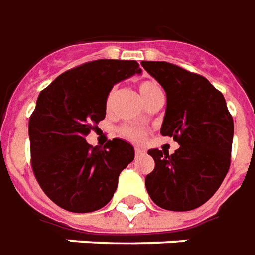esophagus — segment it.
<instances>
[{
	"mask_svg": "<svg viewBox=\"0 0 255 255\" xmlns=\"http://www.w3.org/2000/svg\"><path fill=\"white\" fill-rule=\"evenodd\" d=\"M134 152H136V156H141V155H144V153H145V151H144L142 148L136 147L134 148Z\"/></svg>",
	"mask_w": 255,
	"mask_h": 255,
	"instance_id": "esophagus-1",
	"label": "esophagus"
}]
</instances>
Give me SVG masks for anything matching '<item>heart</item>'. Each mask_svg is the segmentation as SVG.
I'll list each match as a JSON object with an SVG mask.
<instances>
[{"label":"heart","instance_id":"b5f03b06","mask_svg":"<svg viewBox=\"0 0 255 255\" xmlns=\"http://www.w3.org/2000/svg\"><path fill=\"white\" fill-rule=\"evenodd\" d=\"M115 92H117V90L111 89V92L108 93L107 100H106V106H107V107H110V104L113 103ZM138 92H140V95H141L142 100L147 102L148 99H151L153 95L159 93L162 90H160L159 85L156 84V82H153V81H142V82L138 84ZM121 133H122L125 137H128V138H131V140H141L142 137H144V133H142L140 129H134V128H129V126L122 128V129H121Z\"/></svg>","mask_w":255,"mask_h":255}]
</instances>
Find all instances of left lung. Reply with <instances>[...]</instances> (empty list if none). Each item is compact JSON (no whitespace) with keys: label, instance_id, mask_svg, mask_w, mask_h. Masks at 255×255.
<instances>
[{"label":"left lung","instance_id":"left-lung-1","mask_svg":"<svg viewBox=\"0 0 255 255\" xmlns=\"http://www.w3.org/2000/svg\"><path fill=\"white\" fill-rule=\"evenodd\" d=\"M166 92L162 136L178 142L176 152L148 151L155 169L145 177L153 203L171 211H188L210 199L231 163L234 119L223 93L198 74L166 61H141Z\"/></svg>","mask_w":255,"mask_h":255}]
</instances>
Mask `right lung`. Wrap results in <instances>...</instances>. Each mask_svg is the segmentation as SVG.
I'll use <instances>...</instances> for the list:
<instances>
[{
	"mask_svg": "<svg viewBox=\"0 0 255 255\" xmlns=\"http://www.w3.org/2000/svg\"><path fill=\"white\" fill-rule=\"evenodd\" d=\"M141 73L134 60H95L59 75L38 96L28 122L32 171L61 209L90 213L113 199L134 148L122 138L92 147L85 137L106 118L114 85Z\"/></svg>",
	"mask_w": 255,
	"mask_h": 255,
	"instance_id": "right-lung-1",
	"label": "right lung"
}]
</instances>
